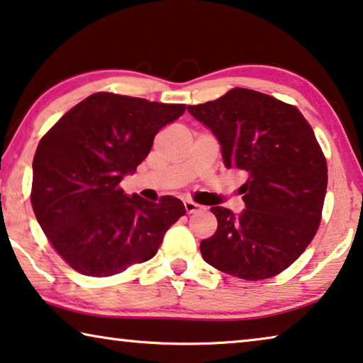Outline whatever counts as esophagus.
<instances>
[{"mask_svg": "<svg viewBox=\"0 0 363 363\" xmlns=\"http://www.w3.org/2000/svg\"><path fill=\"white\" fill-rule=\"evenodd\" d=\"M183 204H185V209H186V213H188V214H191V213H196V211H198V209H199V208H201V206H199V204H198V203H194V201H191V199H186V201H185V203H183Z\"/></svg>", "mask_w": 363, "mask_h": 363, "instance_id": "esophagus-1", "label": "esophagus"}]
</instances>
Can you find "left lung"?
Segmentation results:
<instances>
[{"instance_id": "1", "label": "left lung", "mask_w": 363, "mask_h": 363, "mask_svg": "<svg viewBox=\"0 0 363 363\" xmlns=\"http://www.w3.org/2000/svg\"><path fill=\"white\" fill-rule=\"evenodd\" d=\"M188 111L216 135L224 165L249 173L239 216L211 208L218 229L199 244L204 262L249 281L286 270L323 218L328 164L311 125L293 104L247 88Z\"/></svg>"}]
</instances>
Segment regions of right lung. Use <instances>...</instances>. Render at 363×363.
<instances>
[{"mask_svg":"<svg viewBox=\"0 0 363 363\" xmlns=\"http://www.w3.org/2000/svg\"><path fill=\"white\" fill-rule=\"evenodd\" d=\"M185 108L99 91L40 139L30 203L49 242L73 270L111 277L150 260L170 225L185 216L178 198L150 203L125 196L119 185L149 155L155 134Z\"/></svg>","mask_w":363,"mask_h":363,"instance_id":"1","label":"right lung"}]
</instances>
